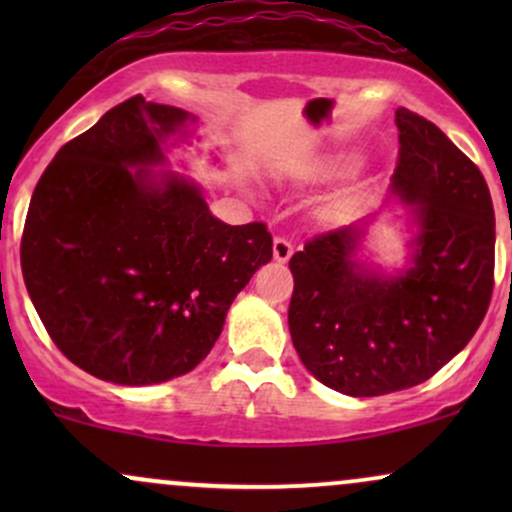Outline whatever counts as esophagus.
<instances>
[{
  "mask_svg": "<svg viewBox=\"0 0 512 512\" xmlns=\"http://www.w3.org/2000/svg\"><path fill=\"white\" fill-rule=\"evenodd\" d=\"M272 250H274V260H276V262H289L291 255H293L291 240H286V238H281V236L274 238Z\"/></svg>",
  "mask_w": 512,
  "mask_h": 512,
  "instance_id": "esophagus-1",
  "label": "esophagus"
}]
</instances>
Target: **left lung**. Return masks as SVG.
Segmentation results:
<instances>
[{"label": "left lung", "mask_w": 512, "mask_h": 512, "mask_svg": "<svg viewBox=\"0 0 512 512\" xmlns=\"http://www.w3.org/2000/svg\"><path fill=\"white\" fill-rule=\"evenodd\" d=\"M392 190L419 236L399 276L354 260L361 226L327 231L291 257L289 330L303 366L332 390L378 397L436 375L479 330L493 293L496 221L481 170L426 117L399 108Z\"/></svg>", "instance_id": "left-lung-1"}]
</instances>
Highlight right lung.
<instances>
[{
    "label": "right lung",
    "mask_w": 512,
    "mask_h": 512,
    "mask_svg": "<svg viewBox=\"0 0 512 512\" xmlns=\"http://www.w3.org/2000/svg\"><path fill=\"white\" fill-rule=\"evenodd\" d=\"M185 120L142 96L115 105L57 151L26 214L21 272L45 330L74 366L115 385L190 373L272 260L262 221L228 226L195 182L149 173Z\"/></svg>",
    "instance_id": "1"
}]
</instances>
